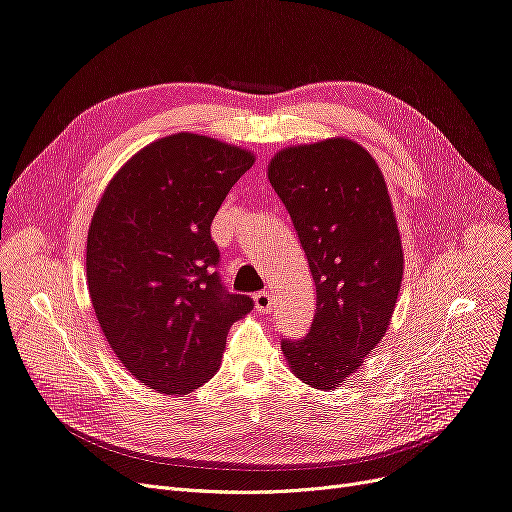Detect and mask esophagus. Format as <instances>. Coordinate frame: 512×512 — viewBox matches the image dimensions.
<instances>
[{"label": "esophagus", "mask_w": 512, "mask_h": 512, "mask_svg": "<svg viewBox=\"0 0 512 512\" xmlns=\"http://www.w3.org/2000/svg\"><path fill=\"white\" fill-rule=\"evenodd\" d=\"M253 299H255V308H257L259 312H270V310H272L274 297H272L270 291H259V293H255Z\"/></svg>", "instance_id": "obj_1"}]
</instances>
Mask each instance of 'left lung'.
<instances>
[{
  "instance_id": "obj_1",
  "label": "left lung",
  "mask_w": 512,
  "mask_h": 512,
  "mask_svg": "<svg viewBox=\"0 0 512 512\" xmlns=\"http://www.w3.org/2000/svg\"><path fill=\"white\" fill-rule=\"evenodd\" d=\"M308 257L316 312L280 339L295 375L333 390L382 342L403 280V246L380 166L350 139L282 149L268 166Z\"/></svg>"
}]
</instances>
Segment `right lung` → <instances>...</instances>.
Wrapping results in <instances>:
<instances>
[{
    "mask_svg": "<svg viewBox=\"0 0 512 512\" xmlns=\"http://www.w3.org/2000/svg\"><path fill=\"white\" fill-rule=\"evenodd\" d=\"M251 151L179 132L143 147L94 211L86 276L111 350L147 388L185 394L211 380L225 337L253 310L221 282L211 223Z\"/></svg>",
    "mask_w": 512,
    "mask_h": 512,
    "instance_id": "right-lung-1",
    "label": "right lung"
}]
</instances>
